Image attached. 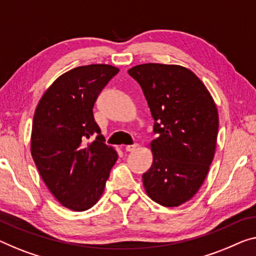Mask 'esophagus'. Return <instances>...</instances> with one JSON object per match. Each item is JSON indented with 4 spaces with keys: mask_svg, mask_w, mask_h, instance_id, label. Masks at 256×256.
Here are the masks:
<instances>
[{
    "mask_svg": "<svg viewBox=\"0 0 256 256\" xmlns=\"http://www.w3.org/2000/svg\"><path fill=\"white\" fill-rule=\"evenodd\" d=\"M137 148H138V145H137V144L127 145V146H126V151H127V152H132V151H135Z\"/></svg>",
    "mask_w": 256,
    "mask_h": 256,
    "instance_id": "1",
    "label": "esophagus"
}]
</instances>
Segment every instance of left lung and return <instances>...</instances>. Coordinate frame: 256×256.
<instances>
[{
    "instance_id": "1",
    "label": "left lung",
    "mask_w": 256,
    "mask_h": 256,
    "mask_svg": "<svg viewBox=\"0 0 256 256\" xmlns=\"http://www.w3.org/2000/svg\"><path fill=\"white\" fill-rule=\"evenodd\" d=\"M143 89L151 114L152 166L143 174L148 196L178 207L194 196L210 170L218 132V113L202 81L184 66L148 62L128 70Z\"/></svg>"
}]
</instances>
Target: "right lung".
Wrapping results in <instances>:
<instances>
[{"mask_svg":"<svg viewBox=\"0 0 256 256\" xmlns=\"http://www.w3.org/2000/svg\"><path fill=\"white\" fill-rule=\"evenodd\" d=\"M118 72L108 64L70 70L46 90L35 110L30 153L46 188L68 210L95 205L118 159L92 112L102 89Z\"/></svg>","mask_w":256,"mask_h":256,"instance_id":"1","label":"right lung"}]
</instances>
